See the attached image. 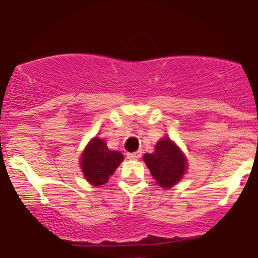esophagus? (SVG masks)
I'll return each mask as SVG.
<instances>
[{
    "instance_id": "1",
    "label": "esophagus",
    "mask_w": 258,
    "mask_h": 258,
    "mask_svg": "<svg viewBox=\"0 0 258 258\" xmlns=\"http://www.w3.org/2000/svg\"><path fill=\"white\" fill-rule=\"evenodd\" d=\"M140 157H141V152L128 153V154H127V158H128V159H139Z\"/></svg>"
}]
</instances>
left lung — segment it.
Listing matches in <instances>:
<instances>
[{
  "label": "left lung",
  "instance_id": "obj_1",
  "mask_svg": "<svg viewBox=\"0 0 258 258\" xmlns=\"http://www.w3.org/2000/svg\"><path fill=\"white\" fill-rule=\"evenodd\" d=\"M144 162L159 186L169 189L184 177L187 159L175 141L164 136L155 144L154 152L144 154Z\"/></svg>",
  "mask_w": 258,
  "mask_h": 258
}]
</instances>
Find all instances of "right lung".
<instances>
[{
    "instance_id": "right-lung-1",
    "label": "right lung",
    "mask_w": 258,
    "mask_h": 258,
    "mask_svg": "<svg viewBox=\"0 0 258 258\" xmlns=\"http://www.w3.org/2000/svg\"><path fill=\"white\" fill-rule=\"evenodd\" d=\"M123 159L122 153L118 150H110L106 146L105 140L95 136L86 145L81 154L80 167L90 184L100 186L109 180V176L115 172V169Z\"/></svg>"
}]
</instances>
